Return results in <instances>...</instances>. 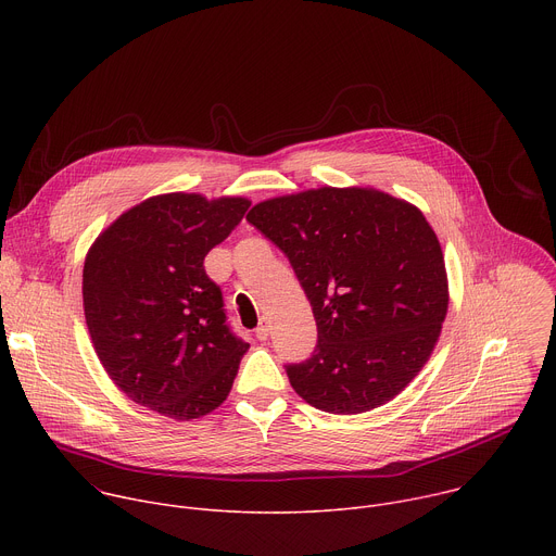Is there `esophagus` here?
Segmentation results:
<instances>
[{
    "instance_id": "esophagus-1",
    "label": "esophagus",
    "mask_w": 556,
    "mask_h": 556,
    "mask_svg": "<svg viewBox=\"0 0 556 556\" xmlns=\"http://www.w3.org/2000/svg\"><path fill=\"white\" fill-rule=\"evenodd\" d=\"M255 337H257L260 341H266V339L270 337V326L264 321V324H262V326L255 330Z\"/></svg>"
}]
</instances>
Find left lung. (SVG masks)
<instances>
[{"instance_id": "8db88e82", "label": "left lung", "mask_w": 556, "mask_h": 556, "mask_svg": "<svg viewBox=\"0 0 556 556\" xmlns=\"http://www.w3.org/2000/svg\"><path fill=\"white\" fill-rule=\"evenodd\" d=\"M247 219L290 260L319 345L288 365L301 399L352 416L393 401L431 358L448 309L438 235L374 187H319L255 204Z\"/></svg>"}]
</instances>
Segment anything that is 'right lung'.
Here are the masks:
<instances>
[{
  "mask_svg": "<svg viewBox=\"0 0 556 556\" xmlns=\"http://www.w3.org/2000/svg\"><path fill=\"white\" fill-rule=\"evenodd\" d=\"M249 198L161 193L121 213L84 264L94 352L129 401L174 420L215 412L249 343L224 324L204 257L240 224Z\"/></svg>",
  "mask_w": 556,
  "mask_h": 556,
  "instance_id": "1",
  "label": "right lung"
}]
</instances>
